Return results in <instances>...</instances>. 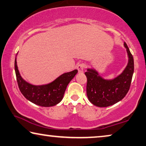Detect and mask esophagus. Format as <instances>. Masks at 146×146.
<instances>
[{"instance_id": "1", "label": "esophagus", "mask_w": 146, "mask_h": 146, "mask_svg": "<svg viewBox=\"0 0 146 146\" xmlns=\"http://www.w3.org/2000/svg\"><path fill=\"white\" fill-rule=\"evenodd\" d=\"M86 66L84 64H80L77 66V69H78V71H79V73H82L83 72L84 69H85Z\"/></svg>"}]
</instances>
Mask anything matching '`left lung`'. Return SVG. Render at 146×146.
<instances>
[{
    "label": "left lung",
    "instance_id": "1",
    "mask_svg": "<svg viewBox=\"0 0 146 146\" xmlns=\"http://www.w3.org/2000/svg\"><path fill=\"white\" fill-rule=\"evenodd\" d=\"M124 45L129 56V63L123 72L113 80H105L97 71L88 69L86 94L91 103L98 107H108L123 99L129 92L134 73V58L127 44Z\"/></svg>",
    "mask_w": 146,
    "mask_h": 146
}]
</instances>
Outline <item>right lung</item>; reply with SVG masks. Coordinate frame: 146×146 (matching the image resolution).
Here are the masks:
<instances>
[{
	"mask_svg": "<svg viewBox=\"0 0 146 146\" xmlns=\"http://www.w3.org/2000/svg\"><path fill=\"white\" fill-rule=\"evenodd\" d=\"M15 71L19 90L28 100L42 107H50L60 103L64 97L65 91L69 82L77 73V69L62 74L50 83L35 86L28 83L20 76L15 59Z\"/></svg>",
	"mask_w": 146,
	"mask_h": 146,
	"instance_id": "add662e5",
	"label": "right lung"
}]
</instances>
